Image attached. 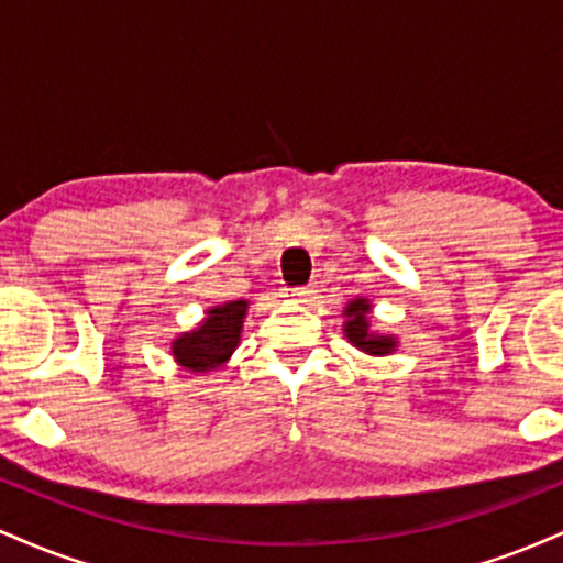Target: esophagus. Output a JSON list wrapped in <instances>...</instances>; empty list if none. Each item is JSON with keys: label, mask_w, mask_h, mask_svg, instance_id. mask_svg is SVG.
<instances>
[{"label": "esophagus", "mask_w": 563, "mask_h": 563, "mask_svg": "<svg viewBox=\"0 0 563 563\" xmlns=\"http://www.w3.org/2000/svg\"><path fill=\"white\" fill-rule=\"evenodd\" d=\"M288 296L294 301L307 303V301H312L314 296H318V286H314V283H309V286H296V288L288 290Z\"/></svg>", "instance_id": "esophagus-1"}]
</instances>
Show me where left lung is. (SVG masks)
Instances as JSON below:
<instances>
[{
    "label": "left lung",
    "mask_w": 563,
    "mask_h": 563,
    "mask_svg": "<svg viewBox=\"0 0 563 563\" xmlns=\"http://www.w3.org/2000/svg\"><path fill=\"white\" fill-rule=\"evenodd\" d=\"M371 301L367 299H354L346 303L344 309V333L346 339L352 341L360 352L376 354V357H384V354H391L394 346H397V339L394 335H380L371 331Z\"/></svg>",
    "instance_id": "left-lung-1"
}]
</instances>
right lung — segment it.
<instances>
[{
  "label": "right lung",
  "instance_id": "obj_1",
  "mask_svg": "<svg viewBox=\"0 0 563 563\" xmlns=\"http://www.w3.org/2000/svg\"><path fill=\"white\" fill-rule=\"evenodd\" d=\"M245 309H249V301L243 299L211 307L196 331L177 335L172 341V354L177 365L192 373H206L228 363L241 344Z\"/></svg>",
  "mask_w": 563,
  "mask_h": 563
}]
</instances>
